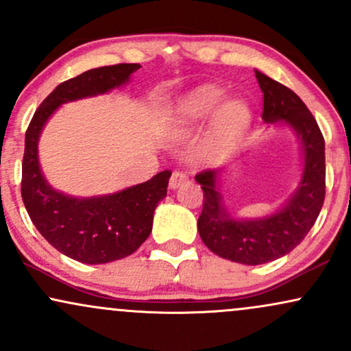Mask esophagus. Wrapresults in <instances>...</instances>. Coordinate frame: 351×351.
Returning <instances> with one entry per match:
<instances>
[{"mask_svg":"<svg viewBox=\"0 0 351 351\" xmlns=\"http://www.w3.org/2000/svg\"><path fill=\"white\" fill-rule=\"evenodd\" d=\"M188 175L186 173H183V171H178V170H175L171 173V176H170V186L175 189V188H178V186H181V184H184V183H188Z\"/></svg>","mask_w":351,"mask_h":351,"instance_id":"1","label":"esophagus"}]
</instances>
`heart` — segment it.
Masks as SVG:
<instances>
[{
  "label": "heart",
  "mask_w": 351,
  "mask_h": 351,
  "mask_svg": "<svg viewBox=\"0 0 351 351\" xmlns=\"http://www.w3.org/2000/svg\"><path fill=\"white\" fill-rule=\"evenodd\" d=\"M224 97H226V92L217 86H203L188 94L178 107L176 123L180 130L189 132L206 122ZM249 119H251V114L245 104L239 100H229L223 104L216 114L215 127H213V140L217 147H228L234 142L247 127Z\"/></svg>",
  "instance_id": "b5f03b06"
}]
</instances>
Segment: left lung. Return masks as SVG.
<instances>
[{"label": "left lung", "mask_w": 351, "mask_h": 351, "mask_svg": "<svg viewBox=\"0 0 351 351\" xmlns=\"http://www.w3.org/2000/svg\"><path fill=\"white\" fill-rule=\"evenodd\" d=\"M264 94L265 122L292 125L304 145V175L295 195L276 215L256 221H236L221 208L215 170L195 176L203 189L198 231L216 256L232 263L257 265L279 259L295 249L317 221L325 199V140L317 120L299 95L263 72L256 71Z\"/></svg>", "instance_id": "8db88e82"}]
</instances>
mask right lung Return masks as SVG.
Here are the masks:
<instances>
[{"label":"right lung","mask_w":351,"mask_h":351,"mask_svg":"<svg viewBox=\"0 0 351 351\" xmlns=\"http://www.w3.org/2000/svg\"><path fill=\"white\" fill-rule=\"evenodd\" d=\"M140 64L97 67L59 84L34 112L26 130L21 196L31 221L44 239L64 256L84 264H106L134 254L152 232L153 213L167 196L171 171L123 191L97 198H71L52 189L38 163V138L60 104L104 94L122 86Z\"/></svg>","instance_id":"1"}]
</instances>
